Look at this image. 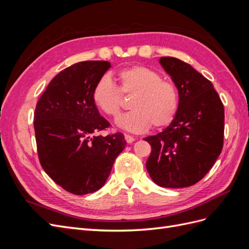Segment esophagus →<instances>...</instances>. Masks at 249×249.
<instances>
[{
    "instance_id": "esophagus-1",
    "label": "esophagus",
    "mask_w": 249,
    "mask_h": 249,
    "mask_svg": "<svg viewBox=\"0 0 249 249\" xmlns=\"http://www.w3.org/2000/svg\"><path fill=\"white\" fill-rule=\"evenodd\" d=\"M124 138H125V141L127 143H133L135 141V138L133 136H131V135H124Z\"/></svg>"
}]
</instances>
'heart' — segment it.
<instances>
[{"label":"heart","mask_w":249,"mask_h":249,"mask_svg":"<svg viewBox=\"0 0 249 249\" xmlns=\"http://www.w3.org/2000/svg\"><path fill=\"white\" fill-rule=\"evenodd\" d=\"M117 87L109 76H103L92 90V102L104 114L116 117L122 109L123 94L134 95L131 112L120 116L116 124L132 133H142L150 125L162 129L175 118L178 95L171 81L162 79L157 71L143 65H133L117 71Z\"/></svg>","instance_id":"obj_1"}]
</instances>
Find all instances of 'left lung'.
<instances>
[{
    "instance_id": "8db88e82",
    "label": "left lung",
    "mask_w": 249,
    "mask_h": 249,
    "mask_svg": "<svg viewBox=\"0 0 249 249\" xmlns=\"http://www.w3.org/2000/svg\"><path fill=\"white\" fill-rule=\"evenodd\" d=\"M159 62L178 92V107L163 132L144 138L152 153L146 169L164 188L189 187L212 168L223 146L224 108L213 84L182 60L161 57Z\"/></svg>"
}]
</instances>
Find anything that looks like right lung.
Returning a JSON list of instances; mask_svg holds the SVG:
<instances>
[{"instance_id":"obj_1","label":"right lung","mask_w":249,"mask_h":249,"mask_svg":"<svg viewBox=\"0 0 249 249\" xmlns=\"http://www.w3.org/2000/svg\"><path fill=\"white\" fill-rule=\"evenodd\" d=\"M108 61H83L53 78L37 102L34 130L43 170L64 190L93 193L105 185L126 142L123 134L101 136L110 125L92 102Z\"/></svg>"}]
</instances>
